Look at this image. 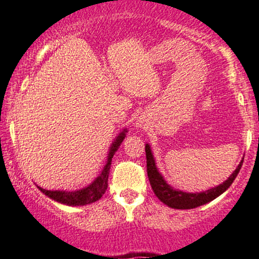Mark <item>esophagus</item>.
<instances>
[{
  "label": "esophagus",
  "instance_id": "34e87169",
  "mask_svg": "<svg viewBox=\"0 0 259 259\" xmlns=\"http://www.w3.org/2000/svg\"><path fill=\"white\" fill-rule=\"evenodd\" d=\"M136 126H137L138 128H142V127H143V123H142V122H137V123H136Z\"/></svg>",
  "mask_w": 259,
  "mask_h": 259
}]
</instances>
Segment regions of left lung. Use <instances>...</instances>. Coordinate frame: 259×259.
Here are the masks:
<instances>
[{
    "mask_svg": "<svg viewBox=\"0 0 259 259\" xmlns=\"http://www.w3.org/2000/svg\"><path fill=\"white\" fill-rule=\"evenodd\" d=\"M145 156H147L148 179H149L150 186H152L154 193H155V196L158 197L164 204H166L167 207L174 209L197 208L199 207V205H203L205 204V203H209L210 200L215 199L217 197H219L220 194L225 192V191L230 187L232 182H234V180L236 179L237 174L240 172V168L242 166L243 162L242 159L239 164V166H237L236 170L231 174L230 177H229L225 182L217 186V187L210 188V190L205 191V192L187 193L182 192V191L175 190V188H172L170 185L166 184L164 177L161 176V174L159 172L158 168H156L155 160H154V156L149 144H145Z\"/></svg>",
    "mask_w": 259,
    "mask_h": 259,
    "instance_id": "left-lung-1",
    "label": "left lung"
}]
</instances>
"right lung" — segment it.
Wrapping results in <instances>:
<instances>
[{
  "mask_svg": "<svg viewBox=\"0 0 259 259\" xmlns=\"http://www.w3.org/2000/svg\"><path fill=\"white\" fill-rule=\"evenodd\" d=\"M127 130H123L117 138L115 139L114 143L111 144L109 150V155H107V162L104 166L103 171L91 185L87 187L82 188V190L73 191V192H66V191H48L44 190L41 187H37L45 196L50 197L51 199L56 200V202L62 203L66 205H85L91 204V203L97 202L103 197V194L106 192L107 190V179H109L110 166H111V160L114 158V154L116 150L118 149L122 141L126 137Z\"/></svg>",
  "mask_w": 259,
  "mask_h": 259,
  "instance_id": "right-lung-1",
  "label": "right lung"
}]
</instances>
